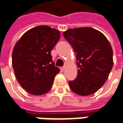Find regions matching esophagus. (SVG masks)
I'll return each mask as SVG.
<instances>
[{
  "label": "esophagus",
  "instance_id": "34e87169",
  "mask_svg": "<svg viewBox=\"0 0 123 123\" xmlns=\"http://www.w3.org/2000/svg\"><path fill=\"white\" fill-rule=\"evenodd\" d=\"M65 69V66H64V67H62V68H61V71H64Z\"/></svg>",
  "mask_w": 123,
  "mask_h": 123
}]
</instances>
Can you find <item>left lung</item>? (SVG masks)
Segmentation results:
<instances>
[{
  "instance_id": "obj_1",
  "label": "left lung",
  "mask_w": 123,
  "mask_h": 123,
  "mask_svg": "<svg viewBox=\"0 0 123 123\" xmlns=\"http://www.w3.org/2000/svg\"><path fill=\"white\" fill-rule=\"evenodd\" d=\"M64 37L76 54L77 76L69 81L74 93L81 96L97 92L106 82L113 65V50L104 34L90 27L68 29Z\"/></svg>"
}]
</instances>
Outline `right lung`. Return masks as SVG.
<instances>
[{"mask_svg":"<svg viewBox=\"0 0 123 123\" xmlns=\"http://www.w3.org/2000/svg\"><path fill=\"white\" fill-rule=\"evenodd\" d=\"M61 33L47 25H39L25 32L13 49L12 62L21 86L28 93L41 95L51 90L60 72L52 61L51 51Z\"/></svg>","mask_w":123,"mask_h":123,"instance_id":"right-lung-1","label":"right lung"}]
</instances>
